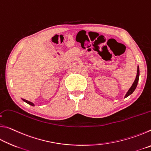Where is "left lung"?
Returning <instances> with one entry per match:
<instances>
[{
	"label": "left lung",
	"instance_id": "left-lung-1",
	"mask_svg": "<svg viewBox=\"0 0 151 151\" xmlns=\"http://www.w3.org/2000/svg\"><path fill=\"white\" fill-rule=\"evenodd\" d=\"M139 74H140V73H139V66H137V73L136 78H135L134 83H132V85L131 86V88L129 89V91H128L127 94H125L124 98H127V97H128L129 95H131V94L134 91L135 89H136L137 84H138V82H139Z\"/></svg>",
	"mask_w": 151,
	"mask_h": 151
}]
</instances>
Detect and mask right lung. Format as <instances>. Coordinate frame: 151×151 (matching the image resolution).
<instances>
[{
    "instance_id": "add662e5",
    "label": "right lung",
    "mask_w": 151,
    "mask_h": 151,
    "mask_svg": "<svg viewBox=\"0 0 151 151\" xmlns=\"http://www.w3.org/2000/svg\"><path fill=\"white\" fill-rule=\"evenodd\" d=\"M22 100L23 101H24L25 103H28V104H30V105H31V106H35L34 103H32V102H30V101H27V100H25V99H22Z\"/></svg>"
}]
</instances>
